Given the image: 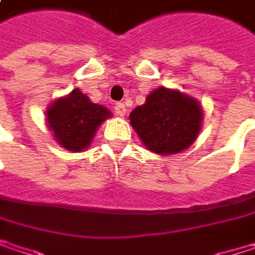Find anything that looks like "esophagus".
<instances>
[{
	"mask_svg": "<svg viewBox=\"0 0 255 255\" xmlns=\"http://www.w3.org/2000/svg\"><path fill=\"white\" fill-rule=\"evenodd\" d=\"M114 109H115V114H117L118 117H124V115H126V112H127V109H126L124 103H117V105L114 106Z\"/></svg>",
	"mask_w": 255,
	"mask_h": 255,
	"instance_id": "esophagus-1",
	"label": "esophagus"
}]
</instances>
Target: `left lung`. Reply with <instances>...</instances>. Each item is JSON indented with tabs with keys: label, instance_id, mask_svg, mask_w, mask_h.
<instances>
[{
	"label": "left lung",
	"instance_id": "8db88e82",
	"mask_svg": "<svg viewBox=\"0 0 255 255\" xmlns=\"http://www.w3.org/2000/svg\"><path fill=\"white\" fill-rule=\"evenodd\" d=\"M129 123L150 152L173 155L196 140L202 126V109L193 97L159 87L146 97L144 105L129 114Z\"/></svg>",
	"mask_w": 255,
	"mask_h": 255
}]
</instances>
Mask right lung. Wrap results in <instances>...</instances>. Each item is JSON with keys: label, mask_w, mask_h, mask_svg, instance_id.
<instances>
[{"label": "right lung", "mask_w": 255, "mask_h": 255, "mask_svg": "<svg viewBox=\"0 0 255 255\" xmlns=\"http://www.w3.org/2000/svg\"><path fill=\"white\" fill-rule=\"evenodd\" d=\"M111 115L109 109L90 102L79 88H75L48 106L47 123L62 147L81 152L90 146L97 128Z\"/></svg>", "instance_id": "obj_1"}]
</instances>
